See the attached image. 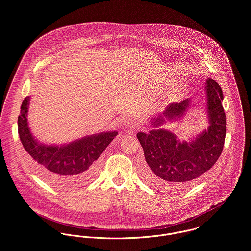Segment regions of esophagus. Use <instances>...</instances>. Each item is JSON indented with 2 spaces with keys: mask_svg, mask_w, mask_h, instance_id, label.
<instances>
[{
  "mask_svg": "<svg viewBox=\"0 0 251 251\" xmlns=\"http://www.w3.org/2000/svg\"><path fill=\"white\" fill-rule=\"evenodd\" d=\"M124 126L126 127V128H130V129H134L136 126H137V124L131 120V119H126L124 121Z\"/></svg>",
  "mask_w": 251,
  "mask_h": 251,
  "instance_id": "esophagus-1",
  "label": "esophagus"
}]
</instances>
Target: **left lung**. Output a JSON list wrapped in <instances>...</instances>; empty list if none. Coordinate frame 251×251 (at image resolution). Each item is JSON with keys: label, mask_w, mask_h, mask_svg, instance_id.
<instances>
[{"label": "left lung", "mask_w": 251, "mask_h": 251, "mask_svg": "<svg viewBox=\"0 0 251 251\" xmlns=\"http://www.w3.org/2000/svg\"><path fill=\"white\" fill-rule=\"evenodd\" d=\"M205 91L209 126L193 139L180 142L170 130L159 128L167 121L172 123L184 117L190 107L189 98L179 103H170L151 120L153 129L137 133L146 159L141 175L150 185L164 190H181L200 179L220 156L226 134V116L221 104L223 94L211 78L206 81Z\"/></svg>", "instance_id": "1"}]
</instances>
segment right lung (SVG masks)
I'll list each match as a JSON object with an SVG mask.
<instances>
[{
	"mask_svg": "<svg viewBox=\"0 0 251 251\" xmlns=\"http://www.w3.org/2000/svg\"><path fill=\"white\" fill-rule=\"evenodd\" d=\"M30 97L22 102L18 117V134L28 153L33 169L47 182L60 188L85 184L95 178L100 155L117 136V131H107L63 145L39 143L33 136L28 124Z\"/></svg>",
	"mask_w": 251,
	"mask_h": 251,
	"instance_id": "obj_1",
	"label": "right lung"
}]
</instances>
